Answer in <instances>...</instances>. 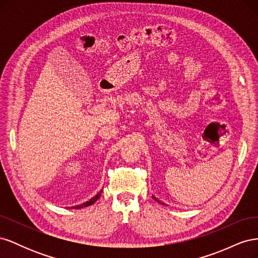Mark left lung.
Instances as JSON below:
<instances>
[{
  "mask_svg": "<svg viewBox=\"0 0 258 258\" xmlns=\"http://www.w3.org/2000/svg\"><path fill=\"white\" fill-rule=\"evenodd\" d=\"M153 198H154V199H155V200H156V201H158V202H160V201H159V200H158V199H157V198H155V197H154V196H153ZM160 204H161V202H160Z\"/></svg>",
  "mask_w": 258,
  "mask_h": 258,
  "instance_id": "left-lung-1",
  "label": "left lung"
}]
</instances>
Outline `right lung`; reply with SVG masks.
I'll return each mask as SVG.
<instances>
[{"instance_id":"obj_1","label":"right lung","mask_w":258,"mask_h":258,"mask_svg":"<svg viewBox=\"0 0 258 258\" xmlns=\"http://www.w3.org/2000/svg\"><path fill=\"white\" fill-rule=\"evenodd\" d=\"M101 192H102V190H101L98 195H96L95 197L93 198H91L89 201H87V202H85V204H83V205H81V206H77V207H74V209H81V208H85V207H88V206H91V205H93L95 204V202L100 198V196H101Z\"/></svg>"}]
</instances>
